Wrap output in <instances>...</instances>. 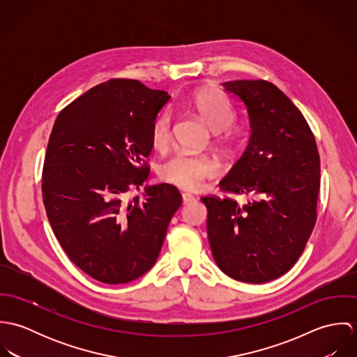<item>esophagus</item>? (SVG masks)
Instances as JSON below:
<instances>
[{
	"instance_id": "obj_1",
	"label": "esophagus",
	"mask_w": 357,
	"mask_h": 357,
	"mask_svg": "<svg viewBox=\"0 0 357 357\" xmlns=\"http://www.w3.org/2000/svg\"><path fill=\"white\" fill-rule=\"evenodd\" d=\"M195 199V197L192 195V194H188V192H185V194H183V204H190V202H192Z\"/></svg>"
}]
</instances>
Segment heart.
I'll return each instance as SVG.
<instances>
[{
	"mask_svg": "<svg viewBox=\"0 0 357 357\" xmlns=\"http://www.w3.org/2000/svg\"><path fill=\"white\" fill-rule=\"evenodd\" d=\"M192 108L204 123L217 133V144L228 146V136L221 132L228 129L235 121V111L229 102L218 92L204 89L192 99ZM172 142V115L162 112L156 116L151 128L153 149L163 151ZM218 166L207 156H195L185 153H174L160 167V177L183 190L194 191L207 180L217 177Z\"/></svg>",
	"mask_w": 357,
	"mask_h": 357,
	"instance_id": "1",
	"label": "heart"
}]
</instances>
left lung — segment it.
I'll return each instance as SVG.
<instances>
[{
  "instance_id": "obj_1",
  "label": "left lung",
  "mask_w": 357,
  "mask_h": 357,
  "mask_svg": "<svg viewBox=\"0 0 357 357\" xmlns=\"http://www.w3.org/2000/svg\"><path fill=\"white\" fill-rule=\"evenodd\" d=\"M246 104L252 136L220 190L206 195L207 236L218 268L235 280L266 283L289 272L305 249L317 218L320 158L303 112L264 79L225 82Z\"/></svg>"
}]
</instances>
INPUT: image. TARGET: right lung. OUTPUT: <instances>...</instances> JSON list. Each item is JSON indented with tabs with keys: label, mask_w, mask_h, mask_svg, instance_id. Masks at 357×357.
Wrapping results in <instances>:
<instances>
[{
	"label": "right lung",
	"mask_w": 357,
	"mask_h": 357,
	"mask_svg": "<svg viewBox=\"0 0 357 357\" xmlns=\"http://www.w3.org/2000/svg\"><path fill=\"white\" fill-rule=\"evenodd\" d=\"M170 96L112 78L66 105L52 129L43 199L61 249L91 278L119 284L144 275L183 204L167 183L126 201L150 174L151 128Z\"/></svg>",
	"instance_id": "1"
}]
</instances>
